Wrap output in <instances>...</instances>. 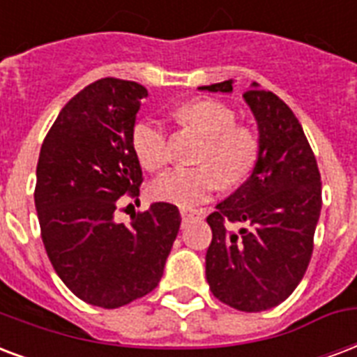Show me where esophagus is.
I'll return each mask as SVG.
<instances>
[{
    "label": "esophagus",
    "mask_w": 357,
    "mask_h": 357,
    "mask_svg": "<svg viewBox=\"0 0 357 357\" xmlns=\"http://www.w3.org/2000/svg\"><path fill=\"white\" fill-rule=\"evenodd\" d=\"M179 213H181V219L183 221H189V219H192V217H200L202 215V211H198V209H192V208H179Z\"/></svg>",
    "instance_id": "1"
}]
</instances>
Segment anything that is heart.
<instances>
[{"mask_svg":"<svg viewBox=\"0 0 357 357\" xmlns=\"http://www.w3.org/2000/svg\"><path fill=\"white\" fill-rule=\"evenodd\" d=\"M179 119L197 127L208 142L200 153V162H211L197 168H174L149 185L155 200L197 206L208 200L225 179L236 185L251 172L257 160V138L245 127H236V114L217 100H192L181 106ZM132 149L146 170L157 172L167 167L168 140L162 125L155 119H140L132 129Z\"/></svg>","mask_w":357,"mask_h":357,"instance_id":"heart-1","label":"heart"}]
</instances>
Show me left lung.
<instances>
[{"label": "left lung", "mask_w": 357, "mask_h": 357, "mask_svg": "<svg viewBox=\"0 0 357 357\" xmlns=\"http://www.w3.org/2000/svg\"><path fill=\"white\" fill-rule=\"evenodd\" d=\"M198 89L232 93L234 80ZM243 99L257 119V162L247 181L208 215L213 238L206 252V279L219 301L258 312L282 303L305 275L322 209V183L292 110L257 82Z\"/></svg>", "instance_id": "left-lung-1"}]
</instances>
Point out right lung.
<instances>
[{
	"instance_id": "add662e5",
	"label": "right lung",
	"mask_w": 357,
	"mask_h": 357,
	"mask_svg": "<svg viewBox=\"0 0 357 357\" xmlns=\"http://www.w3.org/2000/svg\"><path fill=\"white\" fill-rule=\"evenodd\" d=\"M146 95L129 80L89 84L61 108L40 148L35 208L43 243L59 279L89 305L118 309L151 292L181 225L168 202L132 213L129 225L116 221L125 198L140 195L130 138Z\"/></svg>"
}]
</instances>
